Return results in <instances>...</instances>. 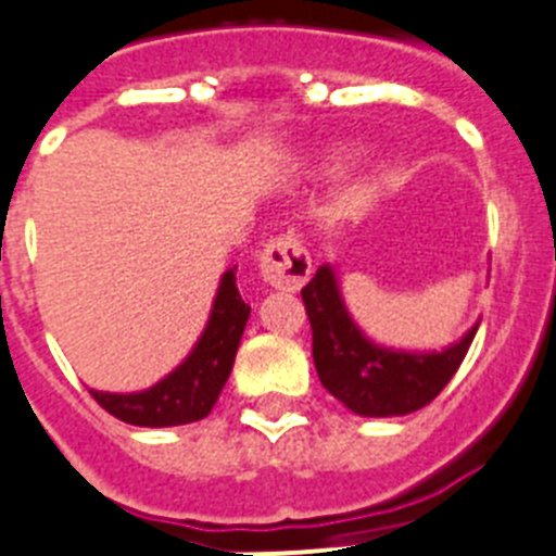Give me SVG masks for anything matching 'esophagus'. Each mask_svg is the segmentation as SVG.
I'll use <instances>...</instances> for the list:
<instances>
[{
	"label": "esophagus",
	"instance_id": "34e87169",
	"mask_svg": "<svg viewBox=\"0 0 556 556\" xmlns=\"http://www.w3.org/2000/svg\"><path fill=\"white\" fill-rule=\"evenodd\" d=\"M258 269H262L267 287L281 289V292H298L312 275V258H308L306 248L298 242V236L283 233L269 239Z\"/></svg>",
	"mask_w": 556,
	"mask_h": 556
}]
</instances>
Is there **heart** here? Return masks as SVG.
Here are the masks:
<instances>
[{
	"mask_svg": "<svg viewBox=\"0 0 556 556\" xmlns=\"http://www.w3.org/2000/svg\"><path fill=\"white\" fill-rule=\"evenodd\" d=\"M326 161L328 164H339V161H342V152H331V155H326Z\"/></svg>",
	"mask_w": 556,
	"mask_h": 556,
	"instance_id": "1",
	"label": "heart"
}]
</instances>
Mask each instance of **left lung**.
I'll list each match as a JSON object with an SVG mask.
<instances>
[{
	"mask_svg": "<svg viewBox=\"0 0 556 556\" xmlns=\"http://www.w3.org/2000/svg\"><path fill=\"white\" fill-rule=\"evenodd\" d=\"M312 323V356L323 387L362 417H397L431 404L476 337L468 333L443 351H395L372 342L348 312L337 269L323 264L301 289Z\"/></svg>",
	"mask_w": 556,
	"mask_h": 556,
	"instance_id": "obj_1",
	"label": "left lung"
}]
</instances>
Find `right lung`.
Masks as SVG:
<instances>
[{"label": "right lung", "mask_w": 556, "mask_h": 556, "mask_svg": "<svg viewBox=\"0 0 556 556\" xmlns=\"http://www.w3.org/2000/svg\"><path fill=\"white\" fill-rule=\"evenodd\" d=\"M248 317L250 306L236 289V267L225 269L198 345L191 348L189 356L169 376L141 392L91 390V395L102 409L130 426L164 429V426H186L203 420L214 409L233 370V358Z\"/></svg>", "instance_id": "obj_1"}]
</instances>
